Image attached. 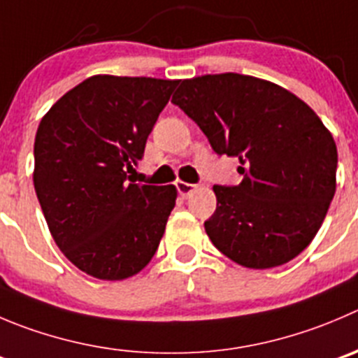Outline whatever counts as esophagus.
<instances>
[{"mask_svg":"<svg viewBox=\"0 0 358 358\" xmlns=\"http://www.w3.org/2000/svg\"><path fill=\"white\" fill-rule=\"evenodd\" d=\"M176 188H177V192H179V195H181L182 199H186V196H188L189 193H192L193 189L196 188V186H195V185H192V182L177 181V182H176Z\"/></svg>","mask_w":358,"mask_h":358,"instance_id":"esophagus-1","label":"esophagus"}]
</instances>
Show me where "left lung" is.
<instances>
[{
	"mask_svg": "<svg viewBox=\"0 0 358 358\" xmlns=\"http://www.w3.org/2000/svg\"><path fill=\"white\" fill-rule=\"evenodd\" d=\"M172 103L216 155L239 158L243 181L213 186L216 210L203 227L214 246L250 268L302 253L336 193L338 149L315 110L285 87L241 73L181 80Z\"/></svg>",
	"mask_w": 358,
	"mask_h": 358,
	"instance_id": "8db88e82",
	"label": "left lung"
}]
</instances>
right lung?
Listing matches in <instances>:
<instances>
[{"instance_id":"1","label":"right lung","mask_w":358,"mask_h":358,"mask_svg":"<svg viewBox=\"0 0 358 358\" xmlns=\"http://www.w3.org/2000/svg\"><path fill=\"white\" fill-rule=\"evenodd\" d=\"M179 80L94 75L40 121L33 182L64 257L105 281L141 272L176 206V186L135 185L149 134Z\"/></svg>"}]
</instances>
